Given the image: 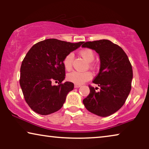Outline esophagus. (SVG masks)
Wrapping results in <instances>:
<instances>
[{
	"instance_id": "34e87169",
	"label": "esophagus",
	"mask_w": 149,
	"mask_h": 149,
	"mask_svg": "<svg viewBox=\"0 0 149 149\" xmlns=\"http://www.w3.org/2000/svg\"><path fill=\"white\" fill-rule=\"evenodd\" d=\"M81 85H74V88H79V87H80Z\"/></svg>"
}]
</instances>
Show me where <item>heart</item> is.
<instances>
[{"label": "heart", "mask_w": 149, "mask_h": 149, "mask_svg": "<svg viewBox=\"0 0 149 149\" xmlns=\"http://www.w3.org/2000/svg\"><path fill=\"white\" fill-rule=\"evenodd\" d=\"M81 55L87 62H91L95 59V53L91 49L85 48L81 51ZM74 54L73 52L69 53L63 60V64L67 70H70L72 67V62ZM93 74L90 71L80 72V71H72L67 74V79L70 82L76 85H81L92 78Z\"/></svg>", "instance_id": "heart-1"}]
</instances>
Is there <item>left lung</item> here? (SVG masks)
Returning a JSON list of instances; mask_svg holds the SVG:
<instances>
[{
  "instance_id": "8db88e82",
  "label": "left lung",
  "mask_w": 149,
  "mask_h": 149,
  "mask_svg": "<svg viewBox=\"0 0 149 149\" xmlns=\"http://www.w3.org/2000/svg\"><path fill=\"white\" fill-rule=\"evenodd\" d=\"M82 46L95 50L100 59V72L93 81L100 90L89 85L90 92L83 102L91 113L108 117L121 109L131 91L132 64L123 49L109 40L85 42Z\"/></svg>"
}]
</instances>
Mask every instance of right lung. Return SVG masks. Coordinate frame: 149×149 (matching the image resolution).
Returning <instances> with one entry per match:
<instances>
[{"mask_svg":"<svg viewBox=\"0 0 149 149\" xmlns=\"http://www.w3.org/2000/svg\"><path fill=\"white\" fill-rule=\"evenodd\" d=\"M83 42L49 38L28 51L20 68L19 84L26 103L35 113L49 115L62 107L68 93L74 89L73 83H62L66 75L63 60ZM53 82L59 85L53 86Z\"/></svg>","mask_w":149,"mask_h":149,"instance_id":"add662e5","label":"right lung"}]
</instances>
